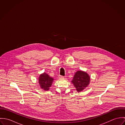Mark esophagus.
Here are the masks:
<instances>
[{
  "label": "esophagus",
  "instance_id": "esophagus-1",
  "mask_svg": "<svg viewBox=\"0 0 125 125\" xmlns=\"http://www.w3.org/2000/svg\"><path fill=\"white\" fill-rule=\"evenodd\" d=\"M59 78H60V79H63V78H64V77L63 76H60Z\"/></svg>",
  "mask_w": 125,
  "mask_h": 125
}]
</instances>
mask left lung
<instances>
[{"label":"left lung","mask_w":125,"mask_h":125,"mask_svg":"<svg viewBox=\"0 0 125 125\" xmlns=\"http://www.w3.org/2000/svg\"><path fill=\"white\" fill-rule=\"evenodd\" d=\"M90 81V76L87 72L79 70L75 73L71 82L77 91L80 92L89 86Z\"/></svg>","instance_id":"1"}]
</instances>
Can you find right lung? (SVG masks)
Here are the masks:
<instances>
[{
  "instance_id": "add662e5",
  "label": "right lung",
  "mask_w": 125,
  "mask_h": 125,
  "mask_svg": "<svg viewBox=\"0 0 125 125\" xmlns=\"http://www.w3.org/2000/svg\"><path fill=\"white\" fill-rule=\"evenodd\" d=\"M53 81L54 78L45 72L40 74L38 77V83L40 88L45 91H48L50 89Z\"/></svg>"
}]
</instances>
